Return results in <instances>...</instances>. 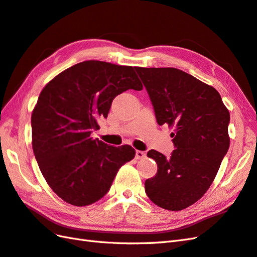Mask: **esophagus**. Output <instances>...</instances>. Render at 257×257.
<instances>
[{"label": "esophagus", "instance_id": "34e87169", "mask_svg": "<svg viewBox=\"0 0 257 257\" xmlns=\"http://www.w3.org/2000/svg\"><path fill=\"white\" fill-rule=\"evenodd\" d=\"M145 157H146L145 152H142V150H136V154H135L136 159H144Z\"/></svg>", "mask_w": 257, "mask_h": 257}]
</instances>
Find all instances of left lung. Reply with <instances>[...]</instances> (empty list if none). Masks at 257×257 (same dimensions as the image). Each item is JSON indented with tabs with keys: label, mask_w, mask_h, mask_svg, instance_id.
I'll return each instance as SVG.
<instances>
[{
	"label": "left lung",
	"mask_w": 257,
	"mask_h": 257,
	"mask_svg": "<svg viewBox=\"0 0 257 257\" xmlns=\"http://www.w3.org/2000/svg\"><path fill=\"white\" fill-rule=\"evenodd\" d=\"M146 87L159 125L173 127L170 157L149 150L157 162L145 181L147 196L167 210H182L207 192L227 154L229 111L219 92L174 67H135Z\"/></svg>",
	"instance_id": "8db88e82"
}]
</instances>
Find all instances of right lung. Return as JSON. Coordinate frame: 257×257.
<instances>
[{
  "mask_svg": "<svg viewBox=\"0 0 257 257\" xmlns=\"http://www.w3.org/2000/svg\"><path fill=\"white\" fill-rule=\"evenodd\" d=\"M127 89H143L133 66L90 60L56 75L41 90L31 114L33 149L43 178L64 202L99 201L118 169L135 157L132 146L90 137L112 100Z\"/></svg>",
  "mask_w": 257,
  "mask_h": 257,
  "instance_id": "1",
  "label": "right lung"
}]
</instances>
